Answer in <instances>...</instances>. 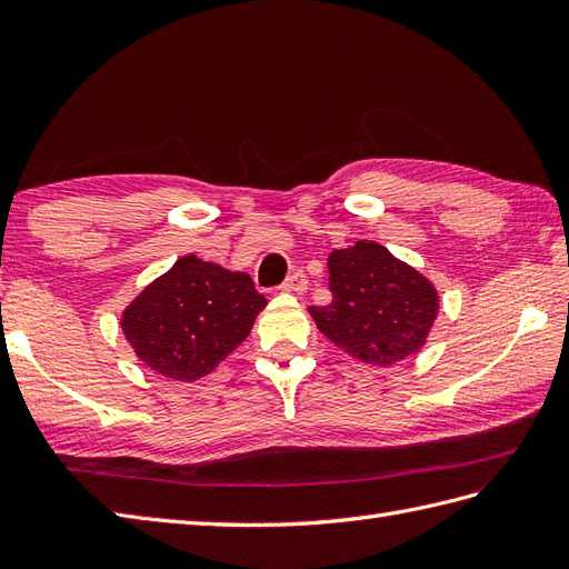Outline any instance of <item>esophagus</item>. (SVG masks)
I'll use <instances>...</instances> for the list:
<instances>
[{
  "label": "esophagus",
  "instance_id": "1",
  "mask_svg": "<svg viewBox=\"0 0 569 569\" xmlns=\"http://www.w3.org/2000/svg\"><path fill=\"white\" fill-rule=\"evenodd\" d=\"M281 288H283V291H288V293H303L306 288H308V278H306L303 271H293L291 276L286 278Z\"/></svg>",
  "mask_w": 569,
  "mask_h": 569
}]
</instances>
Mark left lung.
<instances>
[{
    "mask_svg": "<svg viewBox=\"0 0 569 569\" xmlns=\"http://www.w3.org/2000/svg\"><path fill=\"white\" fill-rule=\"evenodd\" d=\"M332 303L308 308L330 342L371 367H391L426 345L438 291L413 266L361 239L328 259Z\"/></svg>",
    "mask_w": 569,
    "mask_h": 569,
    "instance_id": "8db88e82",
    "label": "left lung"
}]
</instances>
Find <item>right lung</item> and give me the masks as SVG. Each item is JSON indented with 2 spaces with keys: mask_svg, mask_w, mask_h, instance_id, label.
Instances as JSON below:
<instances>
[{
  "mask_svg": "<svg viewBox=\"0 0 569 569\" xmlns=\"http://www.w3.org/2000/svg\"><path fill=\"white\" fill-rule=\"evenodd\" d=\"M266 306L249 273L180 257L122 312L137 357L176 381H198L247 340Z\"/></svg>",
  "mask_w": 569,
  "mask_h": 569,
  "instance_id": "1",
  "label": "right lung"
}]
</instances>
